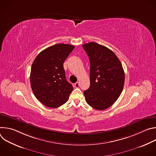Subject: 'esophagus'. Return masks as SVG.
<instances>
[{
	"instance_id": "1",
	"label": "esophagus",
	"mask_w": 156,
	"mask_h": 156,
	"mask_svg": "<svg viewBox=\"0 0 156 156\" xmlns=\"http://www.w3.org/2000/svg\"><path fill=\"white\" fill-rule=\"evenodd\" d=\"M75 87H79V86H80V83H79V82L75 83Z\"/></svg>"
}]
</instances>
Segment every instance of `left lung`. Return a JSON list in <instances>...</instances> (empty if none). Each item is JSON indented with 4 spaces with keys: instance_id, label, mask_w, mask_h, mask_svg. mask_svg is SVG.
Instances as JSON below:
<instances>
[{
    "instance_id": "left-lung-1",
    "label": "left lung",
    "mask_w": 156,
    "mask_h": 156,
    "mask_svg": "<svg viewBox=\"0 0 156 156\" xmlns=\"http://www.w3.org/2000/svg\"><path fill=\"white\" fill-rule=\"evenodd\" d=\"M90 62V86L84 91L86 102L102 110L114 104L120 96L125 83L122 65L113 51L91 42L83 44Z\"/></svg>"
}]
</instances>
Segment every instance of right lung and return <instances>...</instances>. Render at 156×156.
<instances>
[{"label":"right lung","mask_w":156,"mask_h":156,"mask_svg":"<svg viewBox=\"0 0 156 156\" xmlns=\"http://www.w3.org/2000/svg\"><path fill=\"white\" fill-rule=\"evenodd\" d=\"M75 46L57 44L41 51L33 62L30 82L35 97L44 105L57 108L68 101L73 90L66 80L63 63Z\"/></svg>","instance_id":"add662e5"}]
</instances>
